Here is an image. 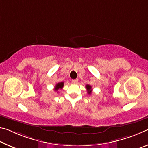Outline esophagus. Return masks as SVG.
<instances>
[{
    "label": "esophagus",
    "instance_id": "obj_1",
    "mask_svg": "<svg viewBox=\"0 0 148 148\" xmlns=\"http://www.w3.org/2000/svg\"><path fill=\"white\" fill-rule=\"evenodd\" d=\"M71 82H72V83H73V84H77V82H78V79H73Z\"/></svg>",
    "mask_w": 148,
    "mask_h": 148
}]
</instances>
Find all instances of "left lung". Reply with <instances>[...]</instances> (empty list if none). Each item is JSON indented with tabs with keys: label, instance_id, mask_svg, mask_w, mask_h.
Instances as JSON below:
<instances>
[{
	"label": "left lung",
	"instance_id": "obj_1",
	"mask_svg": "<svg viewBox=\"0 0 148 148\" xmlns=\"http://www.w3.org/2000/svg\"><path fill=\"white\" fill-rule=\"evenodd\" d=\"M86 88L87 90V92H88V94H90L92 93V86L90 85H89V84H86Z\"/></svg>",
	"mask_w": 148,
	"mask_h": 148
}]
</instances>
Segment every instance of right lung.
Here are the masks:
<instances>
[{
	"label": "right lung",
	"instance_id": "right-lung-1",
	"mask_svg": "<svg viewBox=\"0 0 148 148\" xmlns=\"http://www.w3.org/2000/svg\"><path fill=\"white\" fill-rule=\"evenodd\" d=\"M64 82H60V83H58L56 84V85L54 87V90L58 91L59 89H62L63 87H64Z\"/></svg>",
	"mask_w": 148,
	"mask_h": 148
}]
</instances>
